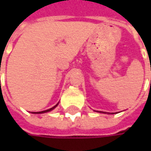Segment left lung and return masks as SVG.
Here are the masks:
<instances>
[{"mask_svg":"<svg viewBox=\"0 0 151 151\" xmlns=\"http://www.w3.org/2000/svg\"><path fill=\"white\" fill-rule=\"evenodd\" d=\"M96 112H98V113H108V114H110V113H106V112H101V111H100V112H99V111H96ZM113 114V113H112Z\"/></svg>","mask_w":151,"mask_h":151,"instance_id":"left-lung-1","label":"left lung"}]
</instances>
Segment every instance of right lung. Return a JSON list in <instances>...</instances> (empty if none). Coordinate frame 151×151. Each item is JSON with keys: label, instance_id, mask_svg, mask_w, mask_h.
Masks as SVG:
<instances>
[{"label": "right lung", "instance_id": "1", "mask_svg": "<svg viewBox=\"0 0 151 151\" xmlns=\"http://www.w3.org/2000/svg\"><path fill=\"white\" fill-rule=\"evenodd\" d=\"M58 104H59V102L55 105V106H54L53 107H51V108H50V109H48V110H44V111H42V112H32V113H34V114H40V113H48V112H50V111H52L53 109H55V107L58 106Z\"/></svg>", "mask_w": 151, "mask_h": 151}]
</instances>
